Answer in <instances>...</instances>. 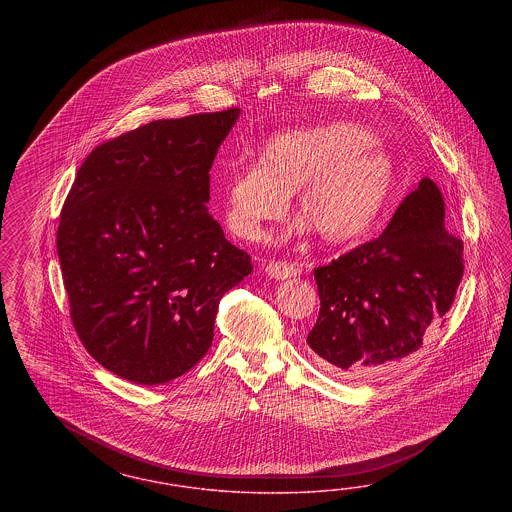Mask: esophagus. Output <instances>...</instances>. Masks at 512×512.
<instances>
[{
	"label": "esophagus",
	"instance_id": "1",
	"mask_svg": "<svg viewBox=\"0 0 512 512\" xmlns=\"http://www.w3.org/2000/svg\"><path fill=\"white\" fill-rule=\"evenodd\" d=\"M264 272L274 279H289L300 274V268L293 263L285 261H270L264 266Z\"/></svg>",
	"mask_w": 512,
	"mask_h": 512
}]
</instances>
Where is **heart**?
<instances>
[{
	"mask_svg": "<svg viewBox=\"0 0 512 512\" xmlns=\"http://www.w3.org/2000/svg\"><path fill=\"white\" fill-rule=\"evenodd\" d=\"M394 180V161L370 129L311 125L266 140L257 165L233 163L221 187L223 217L238 238L259 240L298 191V208L319 236L341 244L370 231Z\"/></svg>",
	"mask_w": 512,
	"mask_h": 512,
	"instance_id": "heart-1",
	"label": "heart"
}]
</instances>
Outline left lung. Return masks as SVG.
I'll return each mask as SVG.
<instances>
[{
	"label": "left lung",
	"mask_w": 512,
	"mask_h": 512,
	"mask_svg": "<svg viewBox=\"0 0 512 512\" xmlns=\"http://www.w3.org/2000/svg\"><path fill=\"white\" fill-rule=\"evenodd\" d=\"M321 310L308 345L330 372L360 377L419 351L443 325L464 276V244L445 229V201L422 178L379 238L313 270Z\"/></svg>",
	"instance_id": "left-lung-1"
}]
</instances>
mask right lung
Returning <instances> with one entry per match:
<instances>
[{"label":"right lung","instance_id":"add662e5","mask_svg":"<svg viewBox=\"0 0 512 512\" xmlns=\"http://www.w3.org/2000/svg\"><path fill=\"white\" fill-rule=\"evenodd\" d=\"M240 109L155 120L78 169L56 236L71 321L103 368L137 385L189 372L212 345L221 296L253 270L206 202Z\"/></svg>","mask_w":512,"mask_h":512}]
</instances>
